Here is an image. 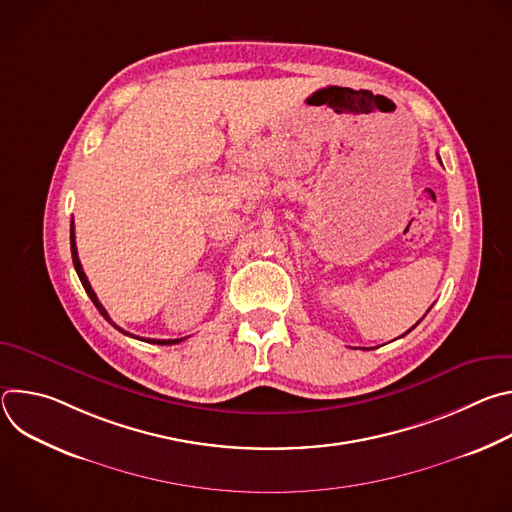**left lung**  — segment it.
<instances>
[{
    "label": "left lung",
    "instance_id": "obj_1",
    "mask_svg": "<svg viewBox=\"0 0 512 512\" xmlns=\"http://www.w3.org/2000/svg\"><path fill=\"white\" fill-rule=\"evenodd\" d=\"M415 326H417V324H415ZM411 330H413V328H409V330H407V332H411ZM407 332H405V334H407ZM405 334H403V336H405Z\"/></svg>",
    "mask_w": 512,
    "mask_h": 512
}]
</instances>
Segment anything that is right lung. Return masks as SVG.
Returning a JSON list of instances; mask_svg holds the SVG:
<instances>
[{
	"mask_svg": "<svg viewBox=\"0 0 512 512\" xmlns=\"http://www.w3.org/2000/svg\"><path fill=\"white\" fill-rule=\"evenodd\" d=\"M70 253H72V263H75V269H77V275H79V279H81V283H83V287H85V291L89 294V298L93 300V304H95V308L101 312V316L107 320V322H111V318H109V314H107V310L101 306V302L97 300V294L93 291V287H91V283H89V279H87V275H85V271H83V265H81V261H79V253H77V243H75V223H70ZM113 324V322H111ZM113 328H117L119 332H123V334H127V336H133V334H129V332H125V330H121L117 324H113ZM133 338H137V336H133ZM139 340H143V342H150V344H162V346H170V344H178V342H182L184 338H174V340H156V338H139Z\"/></svg>",
	"mask_w": 512,
	"mask_h": 512,
	"instance_id": "obj_1",
	"label": "right lung"
}]
</instances>
